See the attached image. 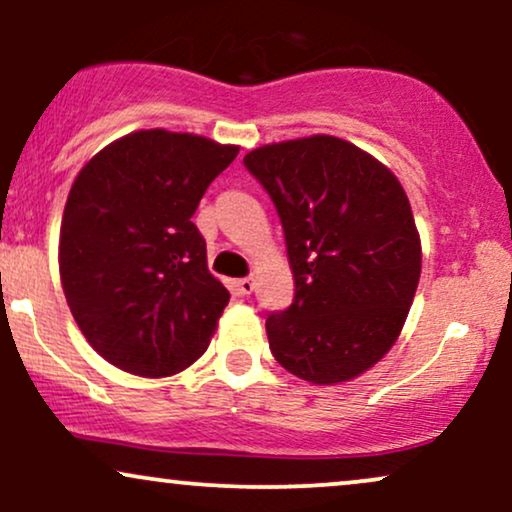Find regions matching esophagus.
<instances>
[{
	"label": "esophagus",
	"instance_id": "1",
	"mask_svg": "<svg viewBox=\"0 0 512 512\" xmlns=\"http://www.w3.org/2000/svg\"><path fill=\"white\" fill-rule=\"evenodd\" d=\"M236 289H238L240 296H250L252 289H255V281H252L250 276H245V279L236 281Z\"/></svg>",
	"mask_w": 512,
	"mask_h": 512
}]
</instances>
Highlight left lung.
Returning <instances> with one entry per match:
<instances>
[{"label":"left lung","instance_id":"1","mask_svg":"<svg viewBox=\"0 0 512 512\" xmlns=\"http://www.w3.org/2000/svg\"><path fill=\"white\" fill-rule=\"evenodd\" d=\"M284 226L296 296L267 317L269 349L315 385L346 383L397 342L421 276V240L392 170L330 134L243 158Z\"/></svg>","mask_w":512,"mask_h":512}]
</instances>
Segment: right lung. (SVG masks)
<instances>
[{"label": "right lung", "mask_w": 512, "mask_h": 512, "mask_svg": "<svg viewBox=\"0 0 512 512\" xmlns=\"http://www.w3.org/2000/svg\"><path fill=\"white\" fill-rule=\"evenodd\" d=\"M238 146L142 129L76 175L60 228V276L76 325L105 361L166 378L207 351L231 293L192 223Z\"/></svg>", "instance_id": "1"}]
</instances>
